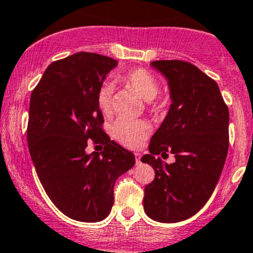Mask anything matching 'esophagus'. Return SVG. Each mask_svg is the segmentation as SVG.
Returning <instances> with one entry per match:
<instances>
[{
	"instance_id": "esophagus-1",
	"label": "esophagus",
	"mask_w": 253,
	"mask_h": 253,
	"mask_svg": "<svg viewBox=\"0 0 253 253\" xmlns=\"http://www.w3.org/2000/svg\"><path fill=\"white\" fill-rule=\"evenodd\" d=\"M134 156H135V161H136V163L139 165V163L141 162V155L136 152V153H134Z\"/></svg>"
}]
</instances>
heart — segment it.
<instances>
[{
    "mask_svg": "<svg viewBox=\"0 0 253 253\" xmlns=\"http://www.w3.org/2000/svg\"><path fill=\"white\" fill-rule=\"evenodd\" d=\"M119 82L126 86L131 87L136 91L140 97L148 101V107L151 109L157 108L153 98L160 92V83L157 78L144 68L129 70L124 75L118 78ZM112 93L113 88L111 85H102L96 95L97 107L103 114H108L112 109ZM151 126L145 121H132V119L119 118L111 126V134L114 139L122 145L129 148L137 147L146 137L150 135Z\"/></svg>",
    "mask_w": 253,
    "mask_h": 253,
    "instance_id": "obj_1",
    "label": "heart"
}]
</instances>
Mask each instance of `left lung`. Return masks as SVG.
I'll list each match as a JSON object with an SVG mask.
<instances>
[{
    "label": "left lung",
    "mask_w": 253,
    "mask_h": 253,
    "mask_svg": "<svg viewBox=\"0 0 253 253\" xmlns=\"http://www.w3.org/2000/svg\"><path fill=\"white\" fill-rule=\"evenodd\" d=\"M168 80L171 105L141 161L155 169L144 210L153 220L176 223L196 214L213 194L229 147V109L217 83L185 61H155ZM173 153L176 162L155 156Z\"/></svg>",
    "instance_id": "1"
}]
</instances>
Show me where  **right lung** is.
I'll use <instances>...</instances> for the list:
<instances>
[{
	"mask_svg": "<svg viewBox=\"0 0 253 253\" xmlns=\"http://www.w3.org/2000/svg\"><path fill=\"white\" fill-rule=\"evenodd\" d=\"M116 59L78 52L52 62L31 92L28 145L46 194L62 213L79 222L105 219L117 179L135 157L103 131L96 95ZM104 145L87 155V140Z\"/></svg>",
	"mask_w": 253,
	"mask_h": 253,
	"instance_id": "add662e5",
	"label": "right lung"
}]
</instances>
